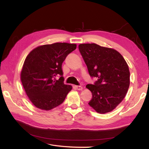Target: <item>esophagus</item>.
<instances>
[{
    "label": "esophagus",
    "mask_w": 149,
    "mask_h": 149,
    "mask_svg": "<svg viewBox=\"0 0 149 149\" xmlns=\"http://www.w3.org/2000/svg\"><path fill=\"white\" fill-rule=\"evenodd\" d=\"M75 87L78 90H79V91H81V90L83 89V87L81 86H76Z\"/></svg>",
    "instance_id": "1"
}]
</instances>
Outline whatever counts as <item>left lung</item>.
Instances as JSON below:
<instances>
[{
    "instance_id": "left-lung-1",
    "label": "left lung",
    "mask_w": 149,
    "mask_h": 149,
    "mask_svg": "<svg viewBox=\"0 0 149 149\" xmlns=\"http://www.w3.org/2000/svg\"><path fill=\"white\" fill-rule=\"evenodd\" d=\"M79 50L89 75L97 79L86 87L92 93L89 105L98 113L112 111L125 97L130 84L129 66L116 49L96 43H83Z\"/></svg>"
}]
</instances>
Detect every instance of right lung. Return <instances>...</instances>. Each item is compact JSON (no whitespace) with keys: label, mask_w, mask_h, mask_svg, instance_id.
<instances>
[{"label":"right lung","mask_w":149,"mask_h":149,"mask_svg":"<svg viewBox=\"0 0 149 149\" xmlns=\"http://www.w3.org/2000/svg\"><path fill=\"white\" fill-rule=\"evenodd\" d=\"M76 44L55 43L39 46L26 57L20 78L26 95L38 109L51 110L60 105L72 89L65 84L62 63ZM60 75L61 78L56 79Z\"/></svg>","instance_id":"1"}]
</instances>
